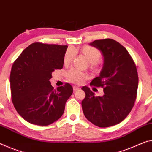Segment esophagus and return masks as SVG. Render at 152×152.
Segmentation results:
<instances>
[{
	"instance_id": "obj_1",
	"label": "esophagus",
	"mask_w": 152,
	"mask_h": 152,
	"mask_svg": "<svg viewBox=\"0 0 152 152\" xmlns=\"http://www.w3.org/2000/svg\"><path fill=\"white\" fill-rule=\"evenodd\" d=\"M79 89H80V88H79V87H77V86H73V90H74V92H75V91H77V90H79Z\"/></svg>"
}]
</instances>
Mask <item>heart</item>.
Returning <instances> with one entry per match:
<instances>
[{"label":"heart","instance_id":"heart-1","mask_svg":"<svg viewBox=\"0 0 152 152\" xmlns=\"http://www.w3.org/2000/svg\"><path fill=\"white\" fill-rule=\"evenodd\" d=\"M81 52L87 58L88 61L90 63L91 66H95L96 63L101 58V53L97 48L94 47L86 45L81 48ZM76 54V51L73 48L67 49L64 54V64H69L71 62ZM67 77L70 81L75 83H83L86 79L88 78L87 74L83 73L77 69H72L68 71L66 74Z\"/></svg>","mask_w":152,"mask_h":152}]
</instances>
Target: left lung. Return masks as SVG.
Masks as SVG:
<instances>
[{
  "label": "left lung",
  "instance_id": "8db88e82",
  "mask_svg": "<svg viewBox=\"0 0 152 152\" xmlns=\"http://www.w3.org/2000/svg\"><path fill=\"white\" fill-rule=\"evenodd\" d=\"M101 52L103 66L90 85L103 88L102 96H95L87 86L81 88L86 97L81 106L84 115L99 127L112 126L124 120L132 110L138 88L136 65L124 47L111 39L90 43Z\"/></svg>",
  "mask_w": 152,
  "mask_h": 152
}]
</instances>
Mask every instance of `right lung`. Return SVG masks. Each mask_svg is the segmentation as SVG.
<instances>
[{
  "label": "right lung",
  "mask_w": 152,
  "mask_h": 152,
  "mask_svg": "<svg viewBox=\"0 0 152 152\" xmlns=\"http://www.w3.org/2000/svg\"><path fill=\"white\" fill-rule=\"evenodd\" d=\"M67 45L34 43L13 62L10 74L11 98L20 115L32 124L48 126L61 118L73 92L66 83L57 90L52 73L62 69Z\"/></svg>",
  "instance_id": "1"
}]
</instances>
